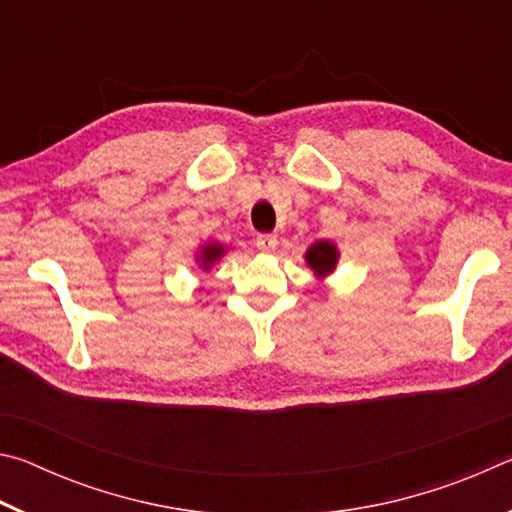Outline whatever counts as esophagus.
Instances as JSON below:
<instances>
[{"label": "esophagus", "instance_id": "34e87169", "mask_svg": "<svg viewBox=\"0 0 512 512\" xmlns=\"http://www.w3.org/2000/svg\"><path fill=\"white\" fill-rule=\"evenodd\" d=\"M255 246L262 250V253H271V250H275L277 248V237L275 235H257V239H255Z\"/></svg>", "mask_w": 512, "mask_h": 512}]
</instances>
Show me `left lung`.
Wrapping results in <instances>:
<instances>
[{"label":"left lung","mask_w":512,"mask_h":512,"mask_svg":"<svg viewBox=\"0 0 512 512\" xmlns=\"http://www.w3.org/2000/svg\"><path fill=\"white\" fill-rule=\"evenodd\" d=\"M336 259H339V253H336V246L329 244V241H318V244L307 250V264L318 275H327L329 271H334Z\"/></svg>","instance_id":"8db88e82"}]
</instances>
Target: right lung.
Segmentation results:
<instances>
[{"mask_svg": "<svg viewBox=\"0 0 512 512\" xmlns=\"http://www.w3.org/2000/svg\"><path fill=\"white\" fill-rule=\"evenodd\" d=\"M223 255V246H216V244H210V246H205L203 248V253H201V262H203V266L207 268V266H212L216 259H219Z\"/></svg>", "mask_w": 512, "mask_h": 512, "instance_id": "1", "label": "right lung"}]
</instances>
